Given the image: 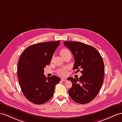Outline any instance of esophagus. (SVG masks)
Listing matches in <instances>:
<instances>
[{"instance_id":"obj_1","label":"esophagus","mask_w":122,"mask_h":122,"mask_svg":"<svg viewBox=\"0 0 122 122\" xmlns=\"http://www.w3.org/2000/svg\"><path fill=\"white\" fill-rule=\"evenodd\" d=\"M61 81H63L64 82H66V81H67V79L66 78H61Z\"/></svg>"}]
</instances>
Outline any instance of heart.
I'll list each match as a JSON object with an SVG mask.
<instances>
[{
	"instance_id": "1",
	"label": "heart",
	"mask_w": 122,
	"mask_h": 122,
	"mask_svg": "<svg viewBox=\"0 0 122 122\" xmlns=\"http://www.w3.org/2000/svg\"><path fill=\"white\" fill-rule=\"evenodd\" d=\"M68 53H71L70 51L69 50L66 48H64L61 50L60 54L62 56V57H63L64 56L66 55ZM58 73L59 75L61 76H64L67 74V68H64L62 69H60L58 70Z\"/></svg>"
}]
</instances>
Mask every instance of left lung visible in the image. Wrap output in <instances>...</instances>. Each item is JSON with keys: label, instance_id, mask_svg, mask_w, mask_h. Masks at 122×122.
Here are the masks:
<instances>
[{"label": "left lung", "instance_id": "obj_1", "mask_svg": "<svg viewBox=\"0 0 122 122\" xmlns=\"http://www.w3.org/2000/svg\"><path fill=\"white\" fill-rule=\"evenodd\" d=\"M65 46L72 52L75 58L73 70L82 76L78 78L67 79L72 83L68 91L70 98L80 104L92 102L100 90L105 74L104 63L100 53L93 46L76 41H64Z\"/></svg>", "mask_w": 122, "mask_h": 122}]
</instances>
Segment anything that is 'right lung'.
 I'll return each instance as SVG.
<instances>
[{"label":"right lung","instance_id":"obj_1","mask_svg":"<svg viewBox=\"0 0 122 122\" xmlns=\"http://www.w3.org/2000/svg\"><path fill=\"white\" fill-rule=\"evenodd\" d=\"M60 41L39 43L28 47L20 55L17 76L24 95L36 105L47 102L54 94L55 85L61 81L56 76L46 77L44 68L49 65Z\"/></svg>","mask_w":122,"mask_h":122}]
</instances>
